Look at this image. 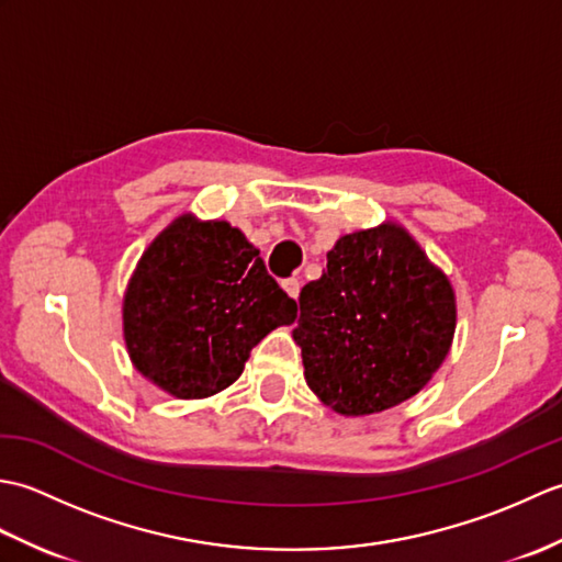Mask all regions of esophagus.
<instances>
[{
	"mask_svg": "<svg viewBox=\"0 0 562 562\" xmlns=\"http://www.w3.org/2000/svg\"><path fill=\"white\" fill-rule=\"evenodd\" d=\"M282 288L288 292L292 300H300V292H302V282L300 278H290V280H282Z\"/></svg>",
	"mask_w": 562,
	"mask_h": 562,
	"instance_id": "1",
	"label": "esophagus"
}]
</instances>
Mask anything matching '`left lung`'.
<instances>
[{
    "instance_id": "1",
    "label": "left lung",
    "mask_w": 562,
    "mask_h": 562,
    "mask_svg": "<svg viewBox=\"0 0 562 562\" xmlns=\"http://www.w3.org/2000/svg\"><path fill=\"white\" fill-rule=\"evenodd\" d=\"M318 280L304 284L292 330L304 379L345 417L413 398L445 362L457 330V294L396 222L340 236Z\"/></svg>"
}]
</instances>
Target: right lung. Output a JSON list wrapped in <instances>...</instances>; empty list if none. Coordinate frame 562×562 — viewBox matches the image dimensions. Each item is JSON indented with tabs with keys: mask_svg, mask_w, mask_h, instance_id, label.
Here are the masks:
<instances>
[{
	"mask_svg": "<svg viewBox=\"0 0 562 562\" xmlns=\"http://www.w3.org/2000/svg\"><path fill=\"white\" fill-rule=\"evenodd\" d=\"M260 250L224 220L176 217L142 254L123 296L130 362L173 398H207L241 376L250 350L290 326L296 302Z\"/></svg>",
	"mask_w": 562,
	"mask_h": 562,
	"instance_id": "right-lung-1",
	"label": "right lung"
}]
</instances>
